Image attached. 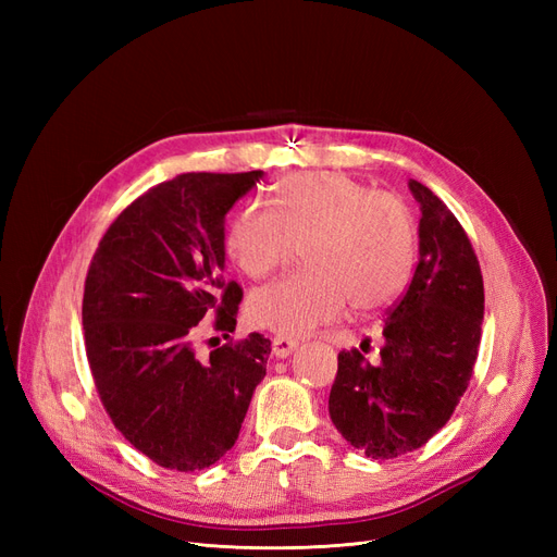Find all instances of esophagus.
<instances>
[{"mask_svg":"<svg viewBox=\"0 0 557 557\" xmlns=\"http://www.w3.org/2000/svg\"><path fill=\"white\" fill-rule=\"evenodd\" d=\"M297 346H299V344H297L295 339H288V336H281V334H276L274 339H272V350H274L276 358H288V356H293V350H295Z\"/></svg>","mask_w":557,"mask_h":557,"instance_id":"34e87169","label":"esophagus"}]
</instances>
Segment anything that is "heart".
I'll use <instances>...</instances> for the list:
<instances>
[{"instance_id": "1", "label": "heart", "mask_w": 557, "mask_h": 557, "mask_svg": "<svg viewBox=\"0 0 557 557\" xmlns=\"http://www.w3.org/2000/svg\"><path fill=\"white\" fill-rule=\"evenodd\" d=\"M272 207L246 205L232 218L225 246L250 278L272 274L307 244L309 272L262 285L248 299L256 325L301 336L339 318L346 301L372 311L407 285L416 256L411 209L346 174L318 172L283 178Z\"/></svg>"}]
</instances>
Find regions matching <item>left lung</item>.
<instances>
[{
  "mask_svg": "<svg viewBox=\"0 0 557 557\" xmlns=\"http://www.w3.org/2000/svg\"><path fill=\"white\" fill-rule=\"evenodd\" d=\"M418 264L407 293L383 323L379 362L339 352L330 418L367 458L391 460L440 432L465 395L481 344L483 276L462 225L423 183Z\"/></svg>",
  "mask_w": 557,
  "mask_h": 557,
  "instance_id": "8db88e82",
  "label": "left lung"
}]
</instances>
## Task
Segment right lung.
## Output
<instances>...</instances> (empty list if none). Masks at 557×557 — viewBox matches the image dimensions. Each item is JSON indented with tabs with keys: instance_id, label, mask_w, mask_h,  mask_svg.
Returning <instances> with one entry per match:
<instances>
[{
	"instance_id": "obj_1",
	"label": "right lung",
	"mask_w": 557,
	"mask_h": 557,
	"mask_svg": "<svg viewBox=\"0 0 557 557\" xmlns=\"http://www.w3.org/2000/svg\"><path fill=\"white\" fill-rule=\"evenodd\" d=\"M262 174L193 172L156 185L115 218L88 269L83 332L97 393L125 440L164 469L221 460L267 374L272 342L258 332L209 358L193 348L207 315L223 332L237 325L225 215Z\"/></svg>"
}]
</instances>
